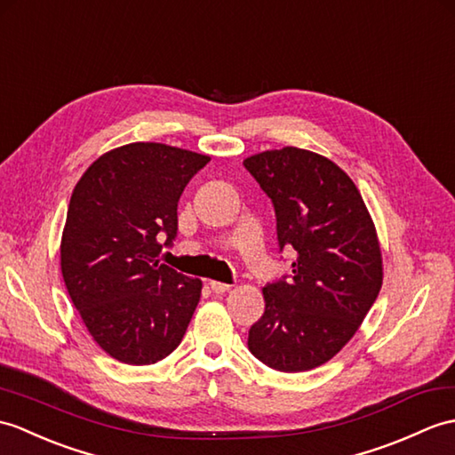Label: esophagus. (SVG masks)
Wrapping results in <instances>:
<instances>
[{
	"mask_svg": "<svg viewBox=\"0 0 455 455\" xmlns=\"http://www.w3.org/2000/svg\"><path fill=\"white\" fill-rule=\"evenodd\" d=\"M209 287H211V291H213L215 294H223V292H227L230 289V284L219 283V281H209Z\"/></svg>",
	"mask_w": 455,
	"mask_h": 455,
	"instance_id": "esophagus-1",
	"label": "esophagus"
}]
</instances>
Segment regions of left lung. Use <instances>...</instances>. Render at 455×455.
Segmentation results:
<instances>
[{"instance_id":"left-lung-1","label":"left lung","mask_w":455,"mask_h":455,"mask_svg":"<svg viewBox=\"0 0 455 455\" xmlns=\"http://www.w3.org/2000/svg\"><path fill=\"white\" fill-rule=\"evenodd\" d=\"M244 166L275 207L279 248L297 251L292 277L263 287L248 348L279 372L312 371L351 341L382 289L376 227L353 180L318 153L283 147Z\"/></svg>"}]
</instances>
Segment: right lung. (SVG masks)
<instances>
[{"label":"right lung","instance_id":"1","mask_svg":"<svg viewBox=\"0 0 455 455\" xmlns=\"http://www.w3.org/2000/svg\"><path fill=\"white\" fill-rule=\"evenodd\" d=\"M211 161L164 143H130L94 161L71 194L61 275L92 339L125 364H155L182 341L202 281L158 261L178 199Z\"/></svg>","mask_w":455,"mask_h":455}]
</instances>
